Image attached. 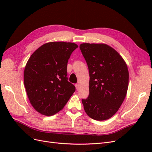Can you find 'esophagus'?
Returning <instances> with one entry per match:
<instances>
[{"label":"esophagus","mask_w":152,"mask_h":152,"mask_svg":"<svg viewBox=\"0 0 152 152\" xmlns=\"http://www.w3.org/2000/svg\"><path fill=\"white\" fill-rule=\"evenodd\" d=\"M75 87H76V89L77 91L79 90V89H80V85H79V84H75Z\"/></svg>","instance_id":"34e87169"}]
</instances>
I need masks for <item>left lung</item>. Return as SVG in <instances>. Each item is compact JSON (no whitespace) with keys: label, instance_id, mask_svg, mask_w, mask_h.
I'll use <instances>...</instances> for the list:
<instances>
[{"label":"left lung","instance_id":"obj_1","mask_svg":"<svg viewBox=\"0 0 152 152\" xmlns=\"http://www.w3.org/2000/svg\"><path fill=\"white\" fill-rule=\"evenodd\" d=\"M80 49L89 72V94L82 102L87 115L96 121L111 118L126 98L129 72L125 61L104 44L83 43Z\"/></svg>","mask_w":152,"mask_h":152}]
</instances>
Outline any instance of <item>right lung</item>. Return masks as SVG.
Here are the masks:
<instances>
[{"instance_id":"obj_1","label":"right lung","mask_w":152,"mask_h":152,"mask_svg":"<svg viewBox=\"0 0 152 152\" xmlns=\"http://www.w3.org/2000/svg\"><path fill=\"white\" fill-rule=\"evenodd\" d=\"M78 45L75 43L44 44L31 55L24 70L27 96L37 112L46 116L61 110L75 91L68 81L67 63Z\"/></svg>"}]
</instances>
